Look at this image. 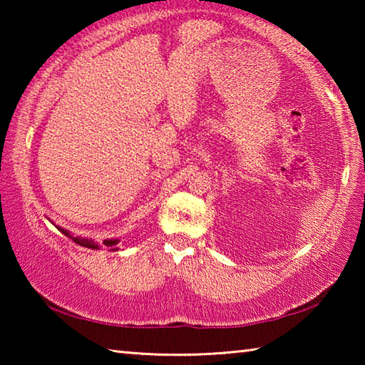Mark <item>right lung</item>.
<instances>
[{
    "label": "right lung",
    "mask_w": 365,
    "mask_h": 365,
    "mask_svg": "<svg viewBox=\"0 0 365 365\" xmlns=\"http://www.w3.org/2000/svg\"><path fill=\"white\" fill-rule=\"evenodd\" d=\"M51 224H54V222H51ZM58 227V225H56ZM58 230L59 232H63L66 237H69V238H72L73 242H76L77 245H80V246H85V248H90V250H100V245L98 243H95L93 240H88V238H82V237H73V235H71V232L69 230H66V228H63V227H58ZM120 240L119 238H108V240H104L103 242V245L106 246V248H109V251H119V248H117V243H119Z\"/></svg>",
    "instance_id": "add662e5"
}]
</instances>
